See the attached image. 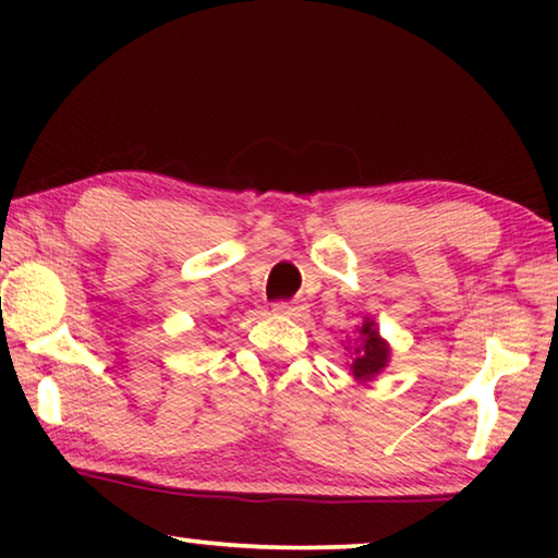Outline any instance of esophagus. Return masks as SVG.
Here are the masks:
<instances>
[{
	"instance_id": "obj_1",
	"label": "esophagus",
	"mask_w": 558,
	"mask_h": 558,
	"mask_svg": "<svg viewBox=\"0 0 558 558\" xmlns=\"http://www.w3.org/2000/svg\"><path fill=\"white\" fill-rule=\"evenodd\" d=\"M274 312L281 317H292V319H300V317H307V304L302 302H279L274 304Z\"/></svg>"
}]
</instances>
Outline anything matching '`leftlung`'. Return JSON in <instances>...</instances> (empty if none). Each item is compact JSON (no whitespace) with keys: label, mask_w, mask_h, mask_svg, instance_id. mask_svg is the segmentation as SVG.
<instances>
[{"label":"left lung","mask_w":558,"mask_h":558,"mask_svg":"<svg viewBox=\"0 0 558 558\" xmlns=\"http://www.w3.org/2000/svg\"><path fill=\"white\" fill-rule=\"evenodd\" d=\"M388 361H391V345L380 338L376 319L363 317V325L357 327V335L353 340V363H350V373H353L357 384H368V380L386 371Z\"/></svg>","instance_id":"1"}]
</instances>
